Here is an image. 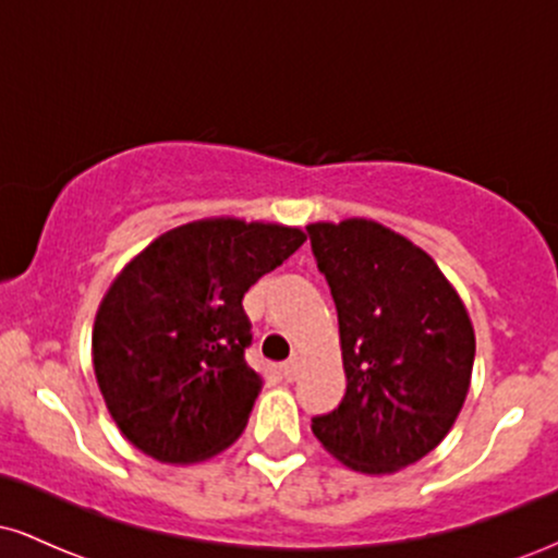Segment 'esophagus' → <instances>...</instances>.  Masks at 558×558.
Returning <instances> with one entry per match:
<instances>
[{"instance_id": "34e87169", "label": "esophagus", "mask_w": 558, "mask_h": 558, "mask_svg": "<svg viewBox=\"0 0 558 558\" xmlns=\"http://www.w3.org/2000/svg\"><path fill=\"white\" fill-rule=\"evenodd\" d=\"M280 373H283V377L288 383H293L299 377V360L296 356H293V360H288V362H283L280 364Z\"/></svg>"}]
</instances>
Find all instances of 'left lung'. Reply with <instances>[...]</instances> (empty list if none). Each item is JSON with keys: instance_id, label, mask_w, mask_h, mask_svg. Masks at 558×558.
Here are the masks:
<instances>
[{"instance_id": "8db88e82", "label": "left lung", "mask_w": 558, "mask_h": 558, "mask_svg": "<svg viewBox=\"0 0 558 558\" xmlns=\"http://www.w3.org/2000/svg\"><path fill=\"white\" fill-rule=\"evenodd\" d=\"M338 310L345 396L312 433L330 457L390 475L430 453L462 412L475 328L417 243L375 220L306 226Z\"/></svg>"}]
</instances>
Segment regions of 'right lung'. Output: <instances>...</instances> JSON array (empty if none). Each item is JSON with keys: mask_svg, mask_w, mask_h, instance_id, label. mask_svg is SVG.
I'll use <instances>...</instances> for the list:
<instances>
[{"mask_svg": "<svg viewBox=\"0 0 558 558\" xmlns=\"http://www.w3.org/2000/svg\"><path fill=\"white\" fill-rule=\"evenodd\" d=\"M306 241L301 228L204 217L157 235L96 310L94 375L118 430L162 464H194L239 440L262 390L243 360L241 299Z\"/></svg>", "mask_w": 558, "mask_h": 558, "instance_id": "add662e5", "label": "right lung"}]
</instances>
